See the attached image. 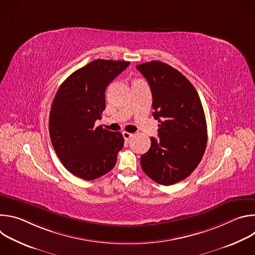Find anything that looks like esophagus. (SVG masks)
Here are the masks:
<instances>
[{
  "instance_id": "34e87169",
  "label": "esophagus",
  "mask_w": 255,
  "mask_h": 255,
  "mask_svg": "<svg viewBox=\"0 0 255 255\" xmlns=\"http://www.w3.org/2000/svg\"><path fill=\"white\" fill-rule=\"evenodd\" d=\"M122 134H123V137H124V139H125V140L130 139V138L132 137V135H133L132 133H129V132H126V131H124Z\"/></svg>"
}]
</instances>
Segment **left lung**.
Segmentation results:
<instances>
[{"mask_svg": "<svg viewBox=\"0 0 255 255\" xmlns=\"http://www.w3.org/2000/svg\"><path fill=\"white\" fill-rule=\"evenodd\" d=\"M149 84L158 139L141 155L143 171L157 184L174 185L199 165L207 145V123L198 92L172 66L157 60L136 66Z\"/></svg>", "mask_w": 255, "mask_h": 255, "instance_id": "obj_1", "label": "left lung"}]
</instances>
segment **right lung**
Wrapping results in <instances>:
<instances>
[{
	"label": "right lung",
	"mask_w": 255,
	"mask_h": 255,
	"mask_svg": "<svg viewBox=\"0 0 255 255\" xmlns=\"http://www.w3.org/2000/svg\"><path fill=\"white\" fill-rule=\"evenodd\" d=\"M130 64L125 60L96 59L76 70L61 84L51 105L49 134L63 166L86 180L96 179L116 164L123 148L120 132L95 122L106 108L105 91Z\"/></svg>",
	"instance_id": "add662e5"
}]
</instances>
